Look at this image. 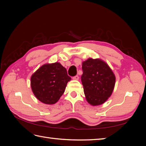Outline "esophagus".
Wrapping results in <instances>:
<instances>
[{
  "instance_id": "34e87169",
  "label": "esophagus",
  "mask_w": 146,
  "mask_h": 146,
  "mask_svg": "<svg viewBox=\"0 0 146 146\" xmlns=\"http://www.w3.org/2000/svg\"><path fill=\"white\" fill-rule=\"evenodd\" d=\"M79 79V76L78 75H76L75 76L73 77V80H78Z\"/></svg>"
}]
</instances>
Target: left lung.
Here are the masks:
<instances>
[{"mask_svg": "<svg viewBox=\"0 0 146 146\" xmlns=\"http://www.w3.org/2000/svg\"><path fill=\"white\" fill-rule=\"evenodd\" d=\"M81 80L86 99L90 104H104L112 93L115 76L108 64L99 59L89 58L82 63Z\"/></svg>", "mask_w": 146, "mask_h": 146, "instance_id": "8db88e82", "label": "left lung"}]
</instances>
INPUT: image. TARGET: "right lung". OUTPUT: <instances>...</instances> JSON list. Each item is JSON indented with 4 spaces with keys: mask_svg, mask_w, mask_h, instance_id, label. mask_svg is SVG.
Here are the masks:
<instances>
[{
    "mask_svg": "<svg viewBox=\"0 0 146 146\" xmlns=\"http://www.w3.org/2000/svg\"><path fill=\"white\" fill-rule=\"evenodd\" d=\"M70 80L66 68L56 62L40 67L31 78V86L39 101L50 105L59 100Z\"/></svg>",
    "mask_w": 146,
    "mask_h": 146,
    "instance_id": "add662e5",
    "label": "right lung"
}]
</instances>
